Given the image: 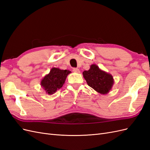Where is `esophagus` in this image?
I'll list each match as a JSON object with an SVG mask.
<instances>
[{
  "label": "esophagus",
  "mask_w": 150,
  "mask_h": 150,
  "mask_svg": "<svg viewBox=\"0 0 150 150\" xmlns=\"http://www.w3.org/2000/svg\"><path fill=\"white\" fill-rule=\"evenodd\" d=\"M73 72H75V73H79L80 72V71L79 69H78V68H73Z\"/></svg>",
  "instance_id": "obj_1"
}]
</instances>
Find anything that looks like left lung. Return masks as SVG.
Masks as SVG:
<instances>
[{
    "mask_svg": "<svg viewBox=\"0 0 150 150\" xmlns=\"http://www.w3.org/2000/svg\"><path fill=\"white\" fill-rule=\"evenodd\" d=\"M83 74L88 86L101 94L110 92L115 83L111 74L101 70L96 64L91 65L89 69L84 71Z\"/></svg>",
    "mask_w": 150,
    "mask_h": 150,
    "instance_id": "1",
    "label": "left lung"
}]
</instances>
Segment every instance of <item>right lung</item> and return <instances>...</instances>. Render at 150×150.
Returning <instances> with one entry per match:
<instances>
[{
  "instance_id": "add662e5",
  "label": "right lung",
  "mask_w": 150,
  "mask_h": 150,
  "mask_svg": "<svg viewBox=\"0 0 150 150\" xmlns=\"http://www.w3.org/2000/svg\"><path fill=\"white\" fill-rule=\"evenodd\" d=\"M71 72L69 70L52 67L49 73L45 76L40 81V86L46 93L49 95L53 94L62 87L67 76Z\"/></svg>"
}]
</instances>
